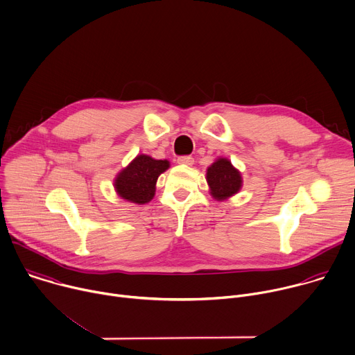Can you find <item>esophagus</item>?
Wrapping results in <instances>:
<instances>
[{"label": "esophagus", "mask_w": 355, "mask_h": 355, "mask_svg": "<svg viewBox=\"0 0 355 355\" xmlns=\"http://www.w3.org/2000/svg\"><path fill=\"white\" fill-rule=\"evenodd\" d=\"M177 163L178 164H185V166H192L193 164V157H191V156H180L177 159Z\"/></svg>", "instance_id": "esophagus-1"}]
</instances>
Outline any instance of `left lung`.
I'll return each instance as SVG.
<instances>
[{"instance_id": "obj_1", "label": "left lung", "mask_w": 355, "mask_h": 355, "mask_svg": "<svg viewBox=\"0 0 355 355\" xmlns=\"http://www.w3.org/2000/svg\"><path fill=\"white\" fill-rule=\"evenodd\" d=\"M206 180L210 188V195L217 200H224L237 193L243 187L240 171L228 159H217L206 171Z\"/></svg>"}]
</instances>
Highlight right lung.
I'll use <instances>...</instances> for the list:
<instances>
[{
  "label": "right lung",
  "instance_id": "1",
  "mask_svg": "<svg viewBox=\"0 0 355 355\" xmlns=\"http://www.w3.org/2000/svg\"><path fill=\"white\" fill-rule=\"evenodd\" d=\"M170 167L167 160H156L146 155H138L114 181L116 193L123 199L145 205L150 202L156 192V181L162 173Z\"/></svg>",
  "mask_w": 355,
  "mask_h": 355
}]
</instances>
